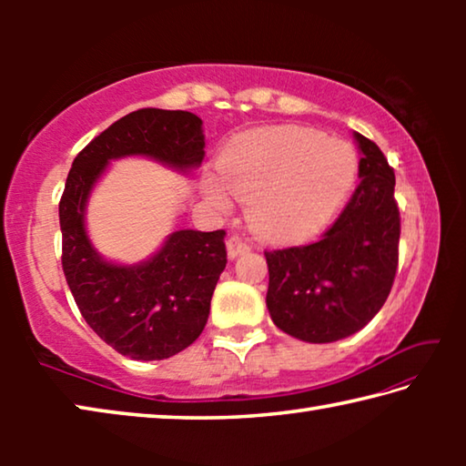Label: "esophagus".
<instances>
[{"instance_id":"34e87169","label":"esophagus","mask_w":466,"mask_h":466,"mask_svg":"<svg viewBox=\"0 0 466 466\" xmlns=\"http://www.w3.org/2000/svg\"><path fill=\"white\" fill-rule=\"evenodd\" d=\"M226 248H228V257L230 258H236L238 255H244V252L250 250L248 244L244 242L240 236H232V238H228Z\"/></svg>"}]
</instances>
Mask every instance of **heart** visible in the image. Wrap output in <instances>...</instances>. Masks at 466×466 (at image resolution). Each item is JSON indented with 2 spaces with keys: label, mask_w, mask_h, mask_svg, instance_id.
Wrapping results in <instances>:
<instances>
[{
  "label": "heart",
  "mask_w": 466,
  "mask_h": 466,
  "mask_svg": "<svg viewBox=\"0 0 466 466\" xmlns=\"http://www.w3.org/2000/svg\"><path fill=\"white\" fill-rule=\"evenodd\" d=\"M219 177H203V193L219 209L230 205L226 186L248 201L258 234L298 240L320 230L350 197L358 156L347 141L298 125L247 133L219 156Z\"/></svg>",
  "instance_id": "obj_1"
}]
</instances>
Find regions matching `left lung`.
<instances>
[{
    "label": "left lung",
    "mask_w": 466,
    "mask_h": 466,
    "mask_svg": "<svg viewBox=\"0 0 466 466\" xmlns=\"http://www.w3.org/2000/svg\"><path fill=\"white\" fill-rule=\"evenodd\" d=\"M360 185L319 242L265 250L267 309L275 327L309 343H333L364 329L390 294L400 218L394 172L374 141L353 133Z\"/></svg>",
    "instance_id": "1"
}]
</instances>
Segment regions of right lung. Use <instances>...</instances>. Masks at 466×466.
Returning <instances> with one entry per match:
<instances>
[{
    "instance_id": "add662e5",
    "label": "right lung",
    "mask_w": 466,
    "mask_h": 466,
    "mask_svg": "<svg viewBox=\"0 0 466 466\" xmlns=\"http://www.w3.org/2000/svg\"><path fill=\"white\" fill-rule=\"evenodd\" d=\"M201 119L187 110L139 108L94 137L76 156L59 201L61 265L84 320L102 341L131 360H167L205 329L219 275L224 230H177L136 265L110 263L86 232V205L110 160L146 156L191 172L203 162Z\"/></svg>"
}]
</instances>
